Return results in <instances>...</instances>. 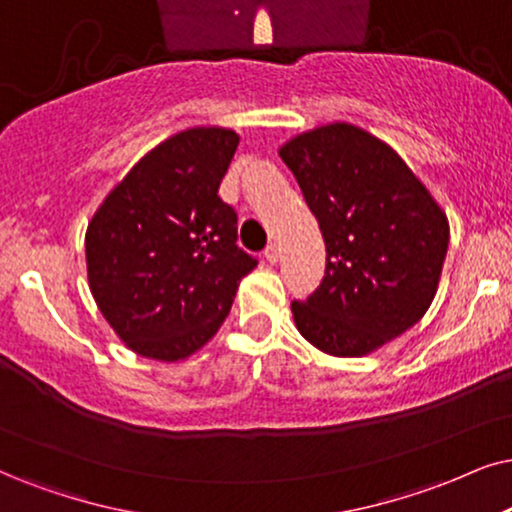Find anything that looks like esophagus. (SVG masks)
Returning a JSON list of instances; mask_svg holds the SVG:
<instances>
[{
    "label": "esophagus",
    "instance_id": "esophagus-1",
    "mask_svg": "<svg viewBox=\"0 0 512 512\" xmlns=\"http://www.w3.org/2000/svg\"><path fill=\"white\" fill-rule=\"evenodd\" d=\"M264 257H267L269 264H276V262H278V248H276V243L267 245V250H264Z\"/></svg>",
    "mask_w": 512,
    "mask_h": 512
}]
</instances>
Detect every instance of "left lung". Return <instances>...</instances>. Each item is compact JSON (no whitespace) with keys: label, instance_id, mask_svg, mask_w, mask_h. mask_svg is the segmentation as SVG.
<instances>
[{"label":"left lung","instance_id":"1","mask_svg":"<svg viewBox=\"0 0 512 512\" xmlns=\"http://www.w3.org/2000/svg\"><path fill=\"white\" fill-rule=\"evenodd\" d=\"M326 241V276L290 304L307 342L366 357L423 319L439 288L449 219L392 146L349 122L278 148Z\"/></svg>","mask_w":512,"mask_h":512}]
</instances>
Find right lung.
Returning a JSON list of instances; mask_svg holds the SVG:
<instances>
[{
	"mask_svg": "<svg viewBox=\"0 0 512 512\" xmlns=\"http://www.w3.org/2000/svg\"><path fill=\"white\" fill-rule=\"evenodd\" d=\"M241 137L191 127L151 148L84 234L96 307L139 357L189 359L219 331L257 267L236 245V212L217 196Z\"/></svg>",
	"mask_w": 512,
	"mask_h": 512,
	"instance_id": "add662e5",
	"label": "right lung"
}]
</instances>
